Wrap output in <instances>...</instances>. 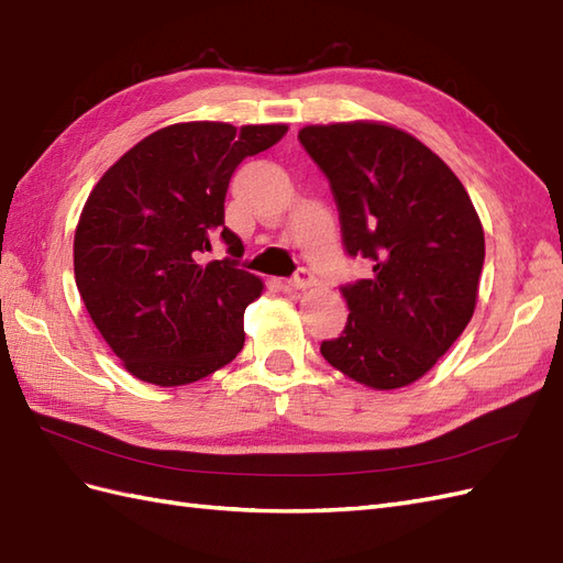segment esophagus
<instances>
[{
  "mask_svg": "<svg viewBox=\"0 0 563 563\" xmlns=\"http://www.w3.org/2000/svg\"><path fill=\"white\" fill-rule=\"evenodd\" d=\"M285 285H287V290H307V287L316 285V276L309 268H299L295 273V278L287 280Z\"/></svg>",
  "mask_w": 563,
  "mask_h": 563,
  "instance_id": "obj_1",
  "label": "esophagus"
}]
</instances>
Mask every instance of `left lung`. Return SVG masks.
<instances>
[{
  "label": "left lung",
  "instance_id": "8db88e82",
  "mask_svg": "<svg viewBox=\"0 0 563 563\" xmlns=\"http://www.w3.org/2000/svg\"><path fill=\"white\" fill-rule=\"evenodd\" d=\"M299 142L330 183L344 252L373 266L340 285L350 316L321 342L323 358L376 390L419 380L464 333L478 297L485 235L468 192L393 125H307Z\"/></svg>",
  "mask_w": 563,
  "mask_h": 563
}]
</instances>
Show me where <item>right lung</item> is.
<instances>
[{
	"label": "right lung",
	"instance_id": "1",
	"mask_svg": "<svg viewBox=\"0 0 563 563\" xmlns=\"http://www.w3.org/2000/svg\"><path fill=\"white\" fill-rule=\"evenodd\" d=\"M287 125L176 123L137 142L95 185L74 240L90 319L135 378L173 387L207 378L244 344V309L264 283L240 268L225 192L244 156ZM221 239L229 256L200 262Z\"/></svg>",
	"mask_w": 563,
	"mask_h": 563
}]
</instances>
